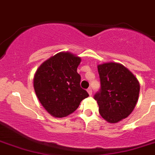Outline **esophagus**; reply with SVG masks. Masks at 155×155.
Returning a JSON list of instances; mask_svg holds the SVG:
<instances>
[{
  "instance_id": "1",
  "label": "esophagus",
  "mask_w": 155,
  "mask_h": 155,
  "mask_svg": "<svg viewBox=\"0 0 155 155\" xmlns=\"http://www.w3.org/2000/svg\"><path fill=\"white\" fill-rule=\"evenodd\" d=\"M87 92H88V94H89V96H92V88H91V87H89V88H87Z\"/></svg>"
}]
</instances>
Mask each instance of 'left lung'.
Masks as SVG:
<instances>
[{
    "label": "left lung",
    "instance_id": "left-lung-1",
    "mask_svg": "<svg viewBox=\"0 0 155 155\" xmlns=\"http://www.w3.org/2000/svg\"><path fill=\"white\" fill-rule=\"evenodd\" d=\"M97 68L101 91L94 98L99 113L106 121L117 123L134 109L139 97V82L128 68L119 63H104Z\"/></svg>",
    "mask_w": 155,
    "mask_h": 155
}]
</instances>
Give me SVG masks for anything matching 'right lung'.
I'll return each mask as SVG.
<instances>
[{
	"instance_id": "obj_1",
	"label": "right lung",
	"mask_w": 155,
	"mask_h": 155,
	"mask_svg": "<svg viewBox=\"0 0 155 155\" xmlns=\"http://www.w3.org/2000/svg\"><path fill=\"white\" fill-rule=\"evenodd\" d=\"M81 58L62 51L44 61L34 76V88L44 108L54 117L62 118L74 113L83 100L88 97L80 87L77 72Z\"/></svg>"
}]
</instances>
